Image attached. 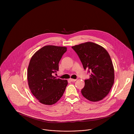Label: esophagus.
Segmentation results:
<instances>
[{
	"label": "esophagus",
	"instance_id": "obj_1",
	"mask_svg": "<svg viewBox=\"0 0 134 134\" xmlns=\"http://www.w3.org/2000/svg\"><path fill=\"white\" fill-rule=\"evenodd\" d=\"M69 80L71 81V82H75L76 80H76V79H69Z\"/></svg>",
	"mask_w": 134,
	"mask_h": 134
}]
</instances>
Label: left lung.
<instances>
[{"mask_svg":"<svg viewBox=\"0 0 134 134\" xmlns=\"http://www.w3.org/2000/svg\"><path fill=\"white\" fill-rule=\"evenodd\" d=\"M79 55L85 70L90 73L81 91L83 96L92 102L102 100L109 93L114 80L110 56L102 46L87 42L71 47Z\"/></svg>","mask_w":134,"mask_h":134,"instance_id":"1","label":"left lung"}]
</instances>
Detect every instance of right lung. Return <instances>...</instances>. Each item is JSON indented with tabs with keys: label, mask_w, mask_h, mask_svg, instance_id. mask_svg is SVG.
I'll return each instance as SVG.
<instances>
[{
	"label": "right lung",
	"mask_w": 134,
	"mask_h": 134,
	"mask_svg": "<svg viewBox=\"0 0 134 134\" xmlns=\"http://www.w3.org/2000/svg\"><path fill=\"white\" fill-rule=\"evenodd\" d=\"M67 48L46 46L32 57L27 69L29 88L39 101L46 105L55 103L63 96L67 80L57 79L53 74L59 70V63Z\"/></svg>",
	"instance_id": "add662e5"
}]
</instances>
